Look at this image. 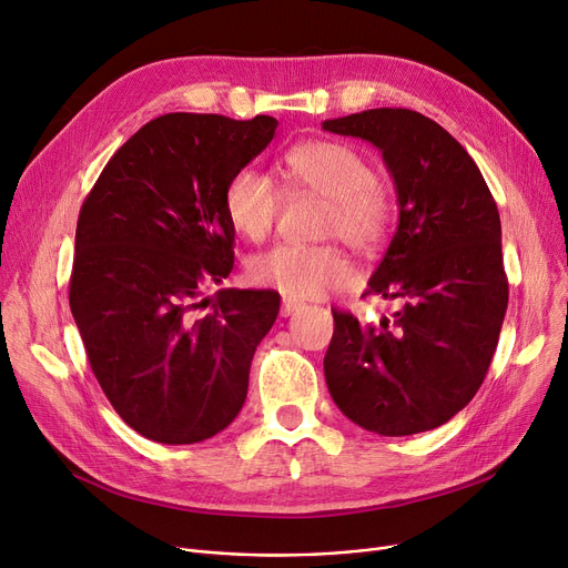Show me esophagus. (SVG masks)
Masks as SVG:
<instances>
[{"instance_id": "1", "label": "esophagus", "mask_w": 568, "mask_h": 568, "mask_svg": "<svg viewBox=\"0 0 568 568\" xmlns=\"http://www.w3.org/2000/svg\"><path fill=\"white\" fill-rule=\"evenodd\" d=\"M304 304L302 302H296V300H290V296H287V300H283V304H281V315L283 317H287V315H292V313H296V311H300Z\"/></svg>"}]
</instances>
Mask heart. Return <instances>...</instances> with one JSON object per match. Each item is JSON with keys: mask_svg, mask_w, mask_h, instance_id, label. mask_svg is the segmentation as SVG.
<instances>
[{"mask_svg": "<svg viewBox=\"0 0 568 568\" xmlns=\"http://www.w3.org/2000/svg\"><path fill=\"white\" fill-rule=\"evenodd\" d=\"M287 184L294 191L329 200L322 234L341 236L356 253H373L389 234L392 197L377 184L375 165L343 142H304L285 156ZM283 193L268 174L244 168L225 189L230 225L251 242H262L281 216ZM248 276L255 285L278 290L290 300H315L352 281V266L332 246L276 244L251 257Z\"/></svg>", "mask_w": 568, "mask_h": 568, "instance_id": "heart-1", "label": "heart"}]
</instances>
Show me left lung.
Wrapping results in <instances>:
<instances>
[{
	"mask_svg": "<svg viewBox=\"0 0 568 568\" xmlns=\"http://www.w3.org/2000/svg\"><path fill=\"white\" fill-rule=\"evenodd\" d=\"M322 129L373 142L394 176L398 230L364 296L403 302L377 324L334 311L326 386L371 433L433 430L479 392L499 341L509 281L497 204L465 146L422 112L375 108Z\"/></svg>",
	"mask_w": 568,
	"mask_h": 568,
	"instance_id": "8db88e82",
	"label": "left lung"
}]
</instances>
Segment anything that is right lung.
Masks as SVG:
<instances>
[{"instance_id":"1","label":"right lung","mask_w":568,"mask_h":568,"mask_svg":"<svg viewBox=\"0 0 568 568\" xmlns=\"http://www.w3.org/2000/svg\"><path fill=\"white\" fill-rule=\"evenodd\" d=\"M278 122L170 112L131 135L82 202L69 304L103 394L142 437L195 444L242 409L274 290H219L234 266L230 179Z\"/></svg>"}]
</instances>
